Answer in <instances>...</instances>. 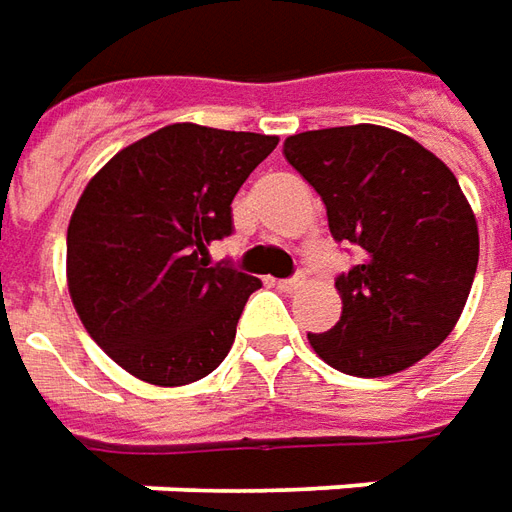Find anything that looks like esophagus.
Here are the masks:
<instances>
[{"label":"esophagus","instance_id":"1","mask_svg":"<svg viewBox=\"0 0 512 512\" xmlns=\"http://www.w3.org/2000/svg\"><path fill=\"white\" fill-rule=\"evenodd\" d=\"M276 287L281 292H295L298 287H303V273H298V276L292 278H281V281H276Z\"/></svg>","mask_w":512,"mask_h":512}]
</instances>
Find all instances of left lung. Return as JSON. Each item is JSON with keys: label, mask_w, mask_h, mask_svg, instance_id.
Wrapping results in <instances>:
<instances>
[{"label": "left lung", "mask_w": 512, "mask_h": 512, "mask_svg": "<svg viewBox=\"0 0 512 512\" xmlns=\"http://www.w3.org/2000/svg\"><path fill=\"white\" fill-rule=\"evenodd\" d=\"M362 262L337 276L343 315L309 334L348 376H390L435 351L460 320L479 262L474 211L438 155L379 125L306 130L284 142Z\"/></svg>", "instance_id": "8db88e82"}]
</instances>
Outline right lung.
Segmentation results:
<instances>
[{"mask_svg": "<svg viewBox=\"0 0 512 512\" xmlns=\"http://www.w3.org/2000/svg\"><path fill=\"white\" fill-rule=\"evenodd\" d=\"M276 136L181 122L130 144L88 181L66 234L74 309L116 365L178 387L228 357L259 278L211 264L239 186Z\"/></svg>", "mask_w": 512, "mask_h": 512, "instance_id": "1", "label": "right lung"}]
</instances>
